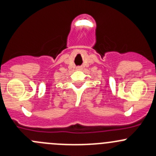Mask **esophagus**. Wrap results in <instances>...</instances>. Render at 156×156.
I'll return each mask as SVG.
<instances>
[{
	"mask_svg": "<svg viewBox=\"0 0 156 156\" xmlns=\"http://www.w3.org/2000/svg\"><path fill=\"white\" fill-rule=\"evenodd\" d=\"M82 69H83V68L81 66L77 67V70H82Z\"/></svg>",
	"mask_w": 156,
	"mask_h": 156,
	"instance_id": "esophagus-1",
	"label": "esophagus"
}]
</instances>
